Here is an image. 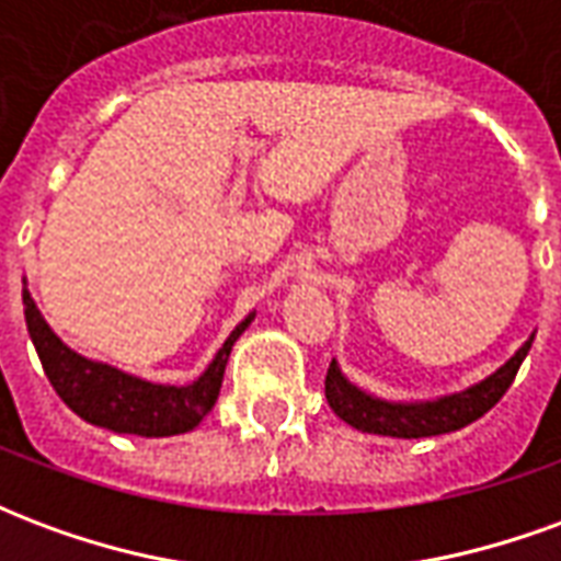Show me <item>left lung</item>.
<instances>
[{"instance_id":"8db88e82","label":"left lung","mask_w":561,"mask_h":561,"mask_svg":"<svg viewBox=\"0 0 561 561\" xmlns=\"http://www.w3.org/2000/svg\"><path fill=\"white\" fill-rule=\"evenodd\" d=\"M531 342H535V333L519 345L511 360L495 369L493 376H486L466 390H457V393L435 397V400H385V397H376L369 390L357 388L352 378L342 373L336 357L330 360L324 393H328L330 409L360 433L390 435V438H426V435L454 433V430H462V426L483 417L495 402L505 397V390L511 388V381L517 376L519 364L529 354Z\"/></svg>"}]
</instances>
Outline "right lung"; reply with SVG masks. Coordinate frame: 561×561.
Masks as SVG:
<instances>
[{
  "instance_id": "1",
  "label": "right lung",
  "mask_w": 561,
  "mask_h": 561,
  "mask_svg": "<svg viewBox=\"0 0 561 561\" xmlns=\"http://www.w3.org/2000/svg\"><path fill=\"white\" fill-rule=\"evenodd\" d=\"M23 316H26L32 345L44 366V376L50 378L59 400L92 426L123 435H144V438L188 433L207 417L219 397L233 342L255 321V312H249L228 333V340L221 342V348L213 354L207 369L195 381L159 385L68 348L44 321L42 309L35 306L26 288H23Z\"/></svg>"
}]
</instances>
